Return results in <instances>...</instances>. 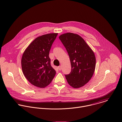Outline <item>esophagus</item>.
Returning a JSON list of instances; mask_svg holds the SVG:
<instances>
[{"label":"esophagus","instance_id":"1","mask_svg":"<svg viewBox=\"0 0 122 122\" xmlns=\"http://www.w3.org/2000/svg\"><path fill=\"white\" fill-rule=\"evenodd\" d=\"M58 69L59 70H61V66H59L58 67Z\"/></svg>","mask_w":122,"mask_h":122}]
</instances>
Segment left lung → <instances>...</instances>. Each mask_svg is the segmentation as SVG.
<instances>
[{
    "label": "left lung",
    "mask_w": 122,
    "mask_h": 122,
    "mask_svg": "<svg viewBox=\"0 0 122 122\" xmlns=\"http://www.w3.org/2000/svg\"><path fill=\"white\" fill-rule=\"evenodd\" d=\"M59 37L70 57L71 71L65 75L67 82L74 88L82 87L90 81L94 72L95 54L79 35L67 33Z\"/></svg>",
    "instance_id": "1"
}]
</instances>
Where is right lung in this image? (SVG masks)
Wrapping results in <instances>:
<instances>
[{
  "instance_id": "add662e5",
  "label": "right lung",
  "mask_w": 122,
  "mask_h": 122,
  "mask_svg": "<svg viewBox=\"0 0 122 122\" xmlns=\"http://www.w3.org/2000/svg\"><path fill=\"white\" fill-rule=\"evenodd\" d=\"M57 35L50 33L36 37L23 53L21 61L23 73L26 79L36 87L47 86L55 75L49 54Z\"/></svg>"
}]
</instances>
